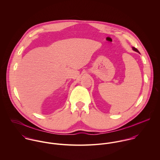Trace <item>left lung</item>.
<instances>
[{
    "instance_id": "1",
    "label": "left lung",
    "mask_w": 160,
    "mask_h": 160,
    "mask_svg": "<svg viewBox=\"0 0 160 160\" xmlns=\"http://www.w3.org/2000/svg\"><path fill=\"white\" fill-rule=\"evenodd\" d=\"M132 49H133V50H134V51H136V52H138V53H139V52H138V50H137V48H135V47H132Z\"/></svg>"
}]
</instances>
